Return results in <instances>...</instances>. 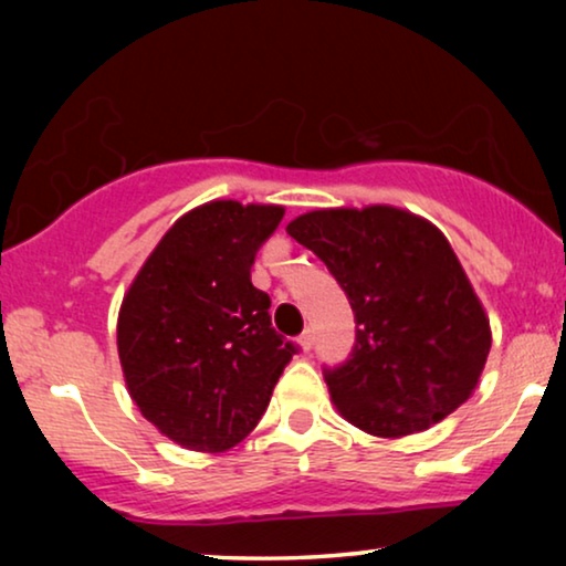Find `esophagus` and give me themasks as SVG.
Instances as JSON below:
<instances>
[{
	"instance_id": "esophagus-1",
	"label": "esophagus",
	"mask_w": 566,
	"mask_h": 566,
	"mask_svg": "<svg viewBox=\"0 0 566 566\" xmlns=\"http://www.w3.org/2000/svg\"><path fill=\"white\" fill-rule=\"evenodd\" d=\"M298 345H301V347H304V350H306V353H308V350H312V347H314V332H312V329H306V332H304V335H301V337H298Z\"/></svg>"
}]
</instances>
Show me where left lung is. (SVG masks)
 Masks as SVG:
<instances>
[{"instance_id":"left-lung-1","label":"left lung","mask_w":566,"mask_h":566,"mask_svg":"<svg viewBox=\"0 0 566 566\" xmlns=\"http://www.w3.org/2000/svg\"><path fill=\"white\" fill-rule=\"evenodd\" d=\"M285 231L353 306L350 358L324 368L347 422L378 438L412 436L471 397L492 332L443 231L394 206L322 208Z\"/></svg>"}]
</instances>
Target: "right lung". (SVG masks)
<instances>
[{
	"mask_svg": "<svg viewBox=\"0 0 566 566\" xmlns=\"http://www.w3.org/2000/svg\"><path fill=\"white\" fill-rule=\"evenodd\" d=\"M283 213L237 200L192 208L123 298L118 355L130 399L161 436L190 451L242 443L298 353L273 329L270 296L250 273Z\"/></svg>",
	"mask_w": 566,
	"mask_h": 566,
	"instance_id": "1",
	"label": "right lung"
}]
</instances>
